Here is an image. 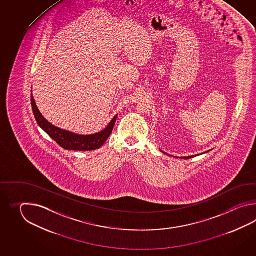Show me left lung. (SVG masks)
<instances>
[{
  "label": "left lung",
  "mask_w": 256,
  "mask_h": 256,
  "mask_svg": "<svg viewBox=\"0 0 256 256\" xmlns=\"http://www.w3.org/2000/svg\"><path fill=\"white\" fill-rule=\"evenodd\" d=\"M164 154H166V152H164ZM196 156V154H195V156H181V158H184V159H190V158H194V156Z\"/></svg>",
  "instance_id": "1"
}]
</instances>
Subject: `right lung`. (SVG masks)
Masks as SVG:
<instances>
[{"label":"right lung","mask_w":256,"mask_h":256,"mask_svg":"<svg viewBox=\"0 0 256 256\" xmlns=\"http://www.w3.org/2000/svg\"><path fill=\"white\" fill-rule=\"evenodd\" d=\"M31 106L33 110L36 120L38 124L58 144L66 150H76V151H90L98 149L104 144L108 139L116 122L117 114L110 122L109 124L104 130L92 134H78L70 130L60 129L54 124H50L48 120L44 118L43 115L39 112L36 104L34 98L31 93Z\"/></svg>","instance_id":"obj_1"}]
</instances>
